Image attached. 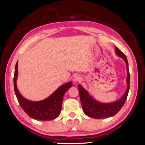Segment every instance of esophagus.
I'll return each mask as SVG.
<instances>
[{
	"label": "esophagus",
	"mask_w": 145,
	"mask_h": 145,
	"mask_svg": "<svg viewBox=\"0 0 145 145\" xmlns=\"http://www.w3.org/2000/svg\"><path fill=\"white\" fill-rule=\"evenodd\" d=\"M81 77L79 75H75L73 78V81L74 82H79L81 81Z\"/></svg>",
	"instance_id": "34e87169"
}]
</instances>
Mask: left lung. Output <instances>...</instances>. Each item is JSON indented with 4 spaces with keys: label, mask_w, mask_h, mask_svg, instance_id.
<instances>
[{
    "label": "left lung",
    "mask_w": 145,
    "mask_h": 145,
    "mask_svg": "<svg viewBox=\"0 0 145 145\" xmlns=\"http://www.w3.org/2000/svg\"><path fill=\"white\" fill-rule=\"evenodd\" d=\"M116 53L119 57L123 59L127 64V88L125 93L120 99L115 102L110 103H100L93 99L88 95V92L82 88L80 85H78V90L79 91L80 101L82 106V109L86 115L95 119H101L108 118V117L115 115L121 110L127 100L129 90H130V72L128 69V63L127 57L120 50L118 47L115 48Z\"/></svg>",
    "instance_id": "8db88e82"
}]
</instances>
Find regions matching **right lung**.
I'll return each mask as SVG.
<instances>
[{
  "label": "right lung",
  "instance_id": "1",
  "mask_svg": "<svg viewBox=\"0 0 145 145\" xmlns=\"http://www.w3.org/2000/svg\"><path fill=\"white\" fill-rule=\"evenodd\" d=\"M18 61L15 65L14 76V85L15 95L22 108L30 118L39 121H50L59 116L63 96L65 92L72 87V82H69L62 85L46 99L39 101H32L26 100L20 95L17 87L18 75Z\"/></svg>",
  "mask_w": 145,
  "mask_h": 145
}]
</instances>
